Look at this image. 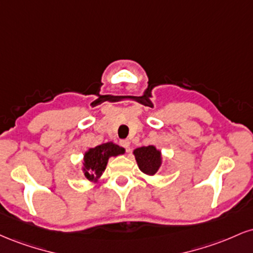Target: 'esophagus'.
<instances>
[{
    "label": "esophagus",
    "mask_w": 253,
    "mask_h": 253,
    "mask_svg": "<svg viewBox=\"0 0 253 253\" xmlns=\"http://www.w3.org/2000/svg\"><path fill=\"white\" fill-rule=\"evenodd\" d=\"M120 145L126 149V152H130V149H129V141L126 140V139H124V140H120Z\"/></svg>",
    "instance_id": "34e87169"
}]
</instances>
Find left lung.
<instances>
[{
	"mask_svg": "<svg viewBox=\"0 0 253 253\" xmlns=\"http://www.w3.org/2000/svg\"><path fill=\"white\" fill-rule=\"evenodd\" d=\"M134 156L139 169L147 175H155L161 167V152L155 146L139 147L134 150Z\"/></svg>",
	"mask_w": 253,
	"mask_h": 253,
	"instance_id": "left-lung-1",
	"label": "left lung"
}]
</instances>
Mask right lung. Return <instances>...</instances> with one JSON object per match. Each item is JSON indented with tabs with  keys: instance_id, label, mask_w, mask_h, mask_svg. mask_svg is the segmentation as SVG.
I'll use <instances>...</instances> for the list:
<instances>
[{
	"instance_id": "1",
	"label": "right lung",
	"mask_w": 253,
	"mask_h": 253,
	"mask_svg": "<svg viewBox=\"0 0 253 253\" xmlns=\"http://www.w3.org/2000/svg\"><path fill=\"white\" fill-rule=\"evenodd\" d=\"M125 153L124 147L113 143L101 144L84 155V175L88 179H97L102 175L109 157Z\"/></svg>"
}]
</instances>
